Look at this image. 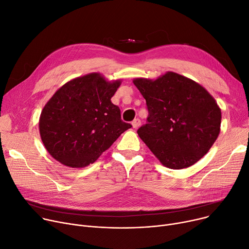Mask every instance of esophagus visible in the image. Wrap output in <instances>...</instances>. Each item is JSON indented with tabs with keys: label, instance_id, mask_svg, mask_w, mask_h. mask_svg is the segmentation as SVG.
Instances as JSON below:
<instances>
[{
	"label": "esophagus",
	"instance_id": "34e87169",
	"mask_svg": "<svg viewBox=\"0 0 249 249\" xmlns=\"http://www.w3.org/2000/svg\"><path fill=\"white\" fill-rule=\"evenodd\" d=\"M132 125H133L134 128H138V127L141 125V120H140L139 118L134 119V120L132 121Z\"/></svg>",
	"mask_w": 249,
	"mask_h": 249
}]
</instances>
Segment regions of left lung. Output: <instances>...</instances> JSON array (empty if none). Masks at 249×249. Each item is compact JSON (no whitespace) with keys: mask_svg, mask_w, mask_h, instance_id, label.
<instances>
[{"mask_svg":"<svg viewBox=\"0 0 249 249\" xmlns=\"http://www.w3.org/2000/svg\"><path fill=\"white\" fill-rule=\"evenodd\" d=\"M133 82L149 113L137 133L160 162L178 170L201 159L220 130L221 112L213 97L194 80L175 72Z\"/></svg>","mask_w":249,"mask_h":249,"instance_id":"8db88e82","label":"left lung"}]
</instances>
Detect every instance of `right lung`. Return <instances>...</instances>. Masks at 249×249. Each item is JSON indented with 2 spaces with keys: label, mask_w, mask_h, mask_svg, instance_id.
Instances as JSON below:
<instances>
[{
  "label": "right lung",
  "mask_w": 249,
  "mask_h": 249,
  "mask_svg": "<svg viewBox=\"0 0 249 249\" xmlns=\"http://www.w3.org/2000/svg\"><path fill=\"white\" fill-rule=\"evenodd\" d=\"M119 85V80L110 83L99 73H90L65 83L53 94L41 111L39 132L55 160L72 168L86 167L132 127L111 102Z\"/></svg>",
  "instance_id": "obj_1"
}]
</instances>
